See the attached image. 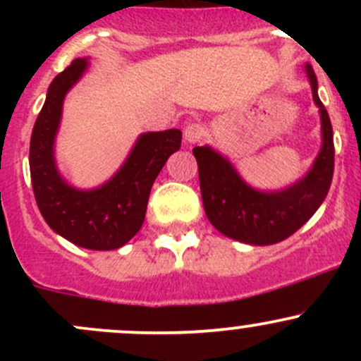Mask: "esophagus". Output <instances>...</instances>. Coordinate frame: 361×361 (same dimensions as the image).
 Segmentation results:
<instances>
[{"label": "esophagus", "instance_id": "obj_1", "mask_svg": "<svg viewBox=\"0 0 361 361\" xmlns=\"http://www.w3.org/2000/svg\"><path fill=\"white\" fill-rule=\"evenodd\" d=\"M183 137L188 145H195L204 137V126L202 123H188L183 130Z\"/></svg>", "mask_w": 361, "mask_h": 361}]
</instances>
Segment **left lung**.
Returning <instances> with one entry per match:
<instances>
[{
    "mask_svg": "<svg viewBox=\"0 0 361 361\" xmlns=\"http://www.w3.org/2000/svg\"><path fill=\"white\" fill-rule=\"evenodd\" d=\"M311 80L312 99L322 113L323 147L304 180L286 190L264 194L248 187L227 159L209 147H195L199 183L204 211L216 231L248 245H274L290 238L312 214L329 194L334 176L332 122L318 97V82L311 64H305Z\"/></svg>",
    "mask_w": 361,
    "mask_h": 361,
    "instance_id": "1",
    "label": "left lung"
}]
</instances>
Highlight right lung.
I'll return each mask as SVG.
<instances>
[{
	"label": "right lung",
	"instance_id": "obj_1",
	"mask_svg": "<svg viewBox=\"0 0 361 361\" xmlns=\"http://www.w3.org/2000/svg\"><path fill=\"white\" fill-rule=\"evenodd\" d=\"M87 59H75L52 80L29 145V169L39 213L54 232L87 250H115L137 234L152 185L171 154L180 150L181 130L141 134L126 164L96 190H76L57 173L54 137L64 96L82 76Z\"/></svg>",
	"mask_w": 361,
	"mask_h": 361
}]
</instances>
